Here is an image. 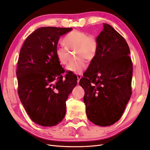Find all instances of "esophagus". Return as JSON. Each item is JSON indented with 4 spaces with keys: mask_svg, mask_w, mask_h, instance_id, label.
I'll use <instances>...</instances> for the list:
<instances>
[{
    "mask_svg": "<svg viewBox=\"0 0 150 150\" xmlns=\"http://www.w3.org/2000/svg\"><path fill=\"white\" fill-rule=\"evenodd\" d=\"M77 77H78V83H79V80H80V79L82 78V76H81V75H79V74H78V75H77Z\"/></svg>",
    "mask_w": 150,
    "mask_h": 150,
    "instance_id": "1",
    "label": "esophagus"
}]
</instances>
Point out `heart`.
Masks as SVG:
<instances>
[{"label":"heart","instance_id":"b5f03b06","mask_svg":"<svg viewBox=\"0 0 150 150\" xmlns=\"http://www.w3.org/2000/svg\"><path fill=\"white\" fill-rule=\"evenodd\" d=\"M64 46H58L56 49V54L58 61L62 64H66L68 61L69 50L76 49V58L78 59L74 62L69 63L66 69L74 74H80L87 68V62L92 61L96 56L98 42L93 35H88L84 31L74 30L67 34L63 39Z\"/></svg>","mask_w":150,"mask_h":150}]
</instances>
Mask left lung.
Returning <instances> with one entry per match:
<instances>
[{
	"mask_svg": "<svg viewBox=\"0 0 150 150\" xmlns=\"http://www.w3.org/2000/svg\"><path fill=\"white\" fill-rule=\"evenodd\" d=\"M98 36V49L79 81L88 119L108 126L118 121L132 94L133 63L122 36L107 24Z\"/></svg>",
	"mask_w": 150,
	"mask_h": 150,
	"instance_id": "obj_1",
	"label": "left lung"
}]
</instances>
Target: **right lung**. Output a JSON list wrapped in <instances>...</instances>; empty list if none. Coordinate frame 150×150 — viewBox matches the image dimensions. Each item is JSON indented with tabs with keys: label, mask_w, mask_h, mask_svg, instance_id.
Returning a JSON list of instances; mask_svg holds the SVG:
<instances>
[{
	"label": "right lung",
	"mask_w": 150,
	"mask_h": 150,
	"mask_svg": "<svg viewBox=\"0 0 150 150\" xmlns=\"http://www.w3.org/2000/svg\"><path fill=\"white\" fill-rule=\"evenodd\" d=\"M72 28L43 27L26 38L17 67L18 94L30 119L43 126H53L64 118L66 101L78 78L62 74L56 49L60 36Z\"/></svg>",
	"instance_id": "1"
}]
</instances>
